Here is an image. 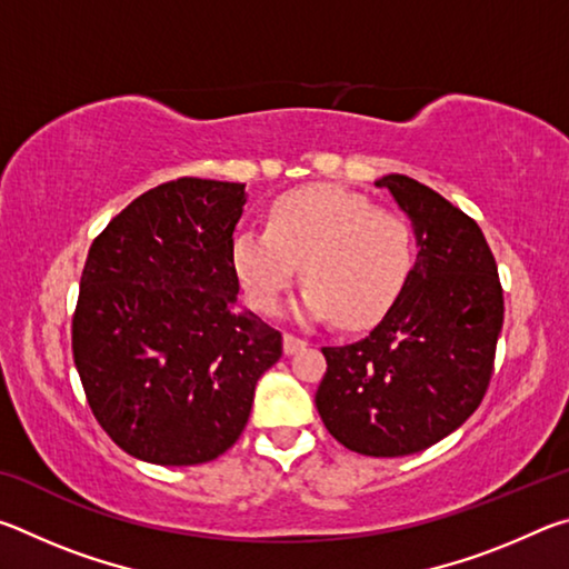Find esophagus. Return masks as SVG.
Here are the masks:
<instances>
[{
  "label": "esophagus",
  "mask_w": 569,
  "mask_h": 569,
  "mask_svg": "<svg viewBox=\"0 0 569 569\" xmlns=\"http://www.w3.org/2000/svg\"><path fill=\"white\" fill-rule=\"evenodd\" d=\"M301 349H306V339H301V336H296V333H286L283 336V351L286 353H296V351H301Z\"/></svg>",
  "instance_id": "esophagus-1"
}]
</instances>
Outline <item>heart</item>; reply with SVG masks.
Returning a JSON list of instances; mask_svg holds the SVG:
<instances>
[{"mask_svg":"<svg viewBox=\"0 0 569 569\" xmlns=\"http://www.w3.org/2000/svg\"><path fill=\"white\" fill-rule=\"evenodd\" d=\"M230 261L258 311H273L303 263V311L363 329L383 319L407 286L413 238L399 213L359 192L308 186L273 200L268 228H240Z\"/></svg>","mask_w":569,"mask_h":569,"instance_id":"obj_1","label":"heart"}]
</instances>
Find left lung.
Returning <instances> with one entry per match:
<instances>
[{"mask_svg":"<svg viewBox=\"0 0 569 569\" xmlns=\"http://www.w3.org/2000/svg\"><path fill=\"white\" fill-rule=\"evenodd\" d=\"M411 218L417 263L369 336L323 346L316 409L329 435L366 457H407L461 427L495 371L505 296L481 228L419 180L383 176Z\"/></svg>","mask_w":569,"mask_h":569,"instance_id":"obj_1","label":"left lung"}]
</instances>
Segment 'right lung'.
<instances>
[{
    "label": "right lung",
    "mask_w": 569,
    "mask_h": 569,
    "mask_svg": "<svg viewBox=\"0 0 569 569\" xmlns=\"http://www.w3.org/2000/svg\"><path fill=\"white\" fill-rule=\"evenodd\" d=\"M246 186L178 178L92 240L72 356L100 427L130 457L203 465L236 445L283 336L240 311L230 261Z\"/></svg>",
    "instance_id": "1"
}]
</instances>
